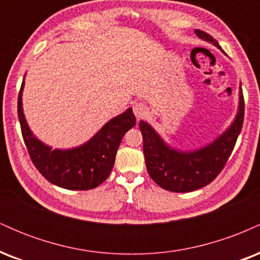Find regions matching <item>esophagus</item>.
I'll use <instances>...</instances> for the list:
<instances>
[{"label":"esophagus","instance_id":"esophagus-1","mask_svg":"<svg viewBox=\"0 0 260 260\" xmlns=\"http://www.w3.org/2000/svg\"><path fill=\"white\" fill-rule=\"evenodd\" d=\"M133 112L136 115V117L140 120V118H143L148 113V107L143 103H136L133 105Z\"/></svg>","mask_w":260,"mask_h":260}]
</instances>
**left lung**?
<instances>
[{
  "mask_svg": "<svg viewBox=\"0 0 260 260\" xmlns=\"http://www.w3.org/2000/svg\"><path fill=\"white\" fill-rule=\"evenodd\" d=\"M196 34L220 49L217 41L208 32L196 30ZM243 117L244 99L242 88L240 86L238 112L231 126L213 143L193 151H181L171 148L150 124L140 121L143 151L150 177L161 188L176 193L192 192L207 186L215 180L228 162L242 129Z\"/></svg>",
  "mask_w": 260,
  "mask_h": 260,
  "instance_id": "1",
  "label": "left lung"
}]
</instances>
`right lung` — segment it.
<instances>
[{"label": "right lung", "instance_id": "obj_1", "mask_svg": "<svg viewBox=\"0 0 260 260\" xmlns=\"http://www.w3.org/2000/svg\"><path fill=\"white\" fill-rule=\"evenodd\" d=\"M22 86L18 96V117L25 147L38 171L56 186L86 190L100 186L111 174L116 153L128 129L136 124L132 109L110 120L90 140L73 149H52L40 142L26 123L22 106Z\"/></svg>", "mask_w": 260, "mask_h": 260}]
</instances>
